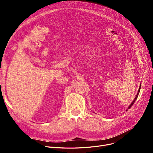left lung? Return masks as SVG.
<instances>
[{"instance_id": "8db88e82", "label": "left lung", "mask_w": 153, "mask_h": 153, "mask_svg": "<svg viewBox=\"0 0 153 153\" xmlns=\"http://www.w3.org/2000/svg\"><path fill=\"white\" fill-rule=\"evenodd\" d=\"M140 89H141V85L140 86V88H139V90H138V94H137V95H136V97H135V99H134V100L133 101V102L131 103V105L129 106V107H128V109H129L130 107H132V105H133V103H134V102H135V100H136V99H137V98H138V94H139V92H140Z\"/></svg>"}]
</instances>
